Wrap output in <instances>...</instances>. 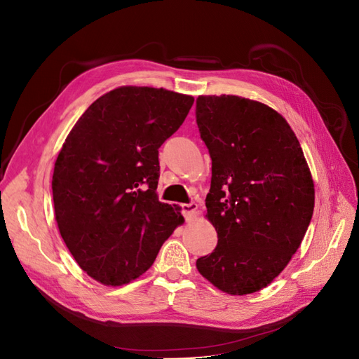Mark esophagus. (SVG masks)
<instances>
[{
  "label": "esophagus",
  "instance_id": "34e87169",
  "mask_svg": "<svg viewBox=\"0 0 359 359\" xmlns=\"http://www.w3.org/2000/svg\"><path fill=\"white\" fill-rule=\"evenodd\" d=\"M181 211L182 215L186 217V219H193V217H196L198 214V203L196 202H190V203H181Z\"/></svg>",
  "mask_w": 359,
  "mask_h": 359
}]
</instances>
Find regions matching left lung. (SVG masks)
I'll list each match as a JSON object with an SVG mask.
<instances>
[{
	"label": "left lung",
	"instance_id": "8db88e82",
	"mask_svg": "<svg viewBox=\"0 0 359 359\" xmlns=\"http://www.w3.org/2000/svg\"><path fill=\"white\" fill-rule=\"evenodd\" d=\"M196 123L212 161L206 217L219 236L196 266L220 290L247 295L301 245L314 208L311 173L286 119L264 103L201 95Z\"/></svg>",
	"mask_w": 359,
	"mask_h": 359
}]
</instances>
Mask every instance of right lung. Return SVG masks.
<instances>
[{"label": "right lung", "instance_id": "1", "mask_svg": "<svg viewBox=\"0 0 359 359\" xmlns=\"http://www.w3.org/2000/svg\"><path fill=\"white\" fill-rule=\"evenodd\" d=\"M194 99L121 86L97 99L72 128L52 177L58 229L78 265L106 286L142 276L184 222L157 196L158 148Z\"/></svg>", "mask_w": 359, "mask_h": 359}]
</instances>
